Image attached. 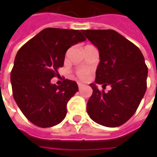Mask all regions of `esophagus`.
I'll list each match as a JSON object with an SVG mask.
<instances>
[{"label":"esophagus","mask_w":157,"mask_h":157,"mask_svg":"<svg viewBox=\"0 0 157 157\" xmlns=\"http://www.w3.org/2000/svg\"><path fill=\"white\" fill-rule=\"evenodd\" d=\"M84 86V85L83 84H81V83H78V87H79V90H81V88H82V87H83Z\"/></svg>","instance_id":"esophagus-1"}]
</instances>
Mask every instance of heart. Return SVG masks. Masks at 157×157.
Returning a JSON list of instances; mask_svg holds the SVG:
<instances>
[{
    "mask_svg": "<svg viewBox=\"0 0 157 157\" xmlns=\"http://www.w3.org/2000/svg\"><path fill=\"white\" fill-rule=\"evenodd\" d=\"M90 69L86 68V67H81V68L77 69L76 71V75L80 80L81 81H85L87 79L88 76L90 75Z\"/></svg>",
    "mask_w": 157,
    "mask_h": 157,
    "instance_id": "heart-1",
    "label": "heart"
}]
</instances>
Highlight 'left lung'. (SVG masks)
Instances as JSON below:
<instances>
[{
  "label": "left lung",
  "mask_w": 157,
  "mask_h": 157,
  "mask_svg": "<svg viewBox=\"0 0 157 157\" xmlns=\"http://www.w3.org/2000/svg\"><path fill=\"white\" fill-rule=\"evenodd\" d=\"M99 52L100 62L93 94L87 103V113L94 121L117 127L136 112L147 90V67L136 45L114 30H82ZM96 83L102 84L100 91ZM109 85L111 90L104 91Z\"/></svg>",
  "instance_id": "8db88e82"
}]
</instances>
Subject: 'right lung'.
I'll return each instance as SVG.
<instances>
[{
	"mask_svg": "<svg viewBox=\"0 0 157 157\" xmlns=\"http://www.w3.org/2000/svg\"><path fill=\"white\" fill-rule=\"evenodd\" d=\"M81 31L49 28L19 49L10 74L13 96L26 118L40 128L59 124L67 114V103L78 91L76 81L65 79L60 86L51 84L59 76L69 48L86 40Z\"/></svg>",
	"mask_w": 157,
	"mask_h": 157,
	"instance_id": "1",
	"label": "right lung"
}]
</instances>
